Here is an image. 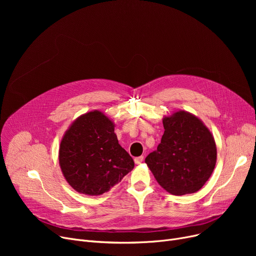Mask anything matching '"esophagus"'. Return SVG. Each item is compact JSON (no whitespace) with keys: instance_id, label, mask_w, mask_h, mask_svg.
Returning <instances> with one entry per match:
<instances>
[{"instance_id":"1","label":"esophagus","mask_w":256,"mask_h":256,"mask_svg":"<svg viewBox=\"0 0 256 256\" xmlns=\"http://www.w3.org/2000/svg\"><path fill=\"white\" fill-rule=\"evenodd\" d=\"M143 158H144L141 156L135 158V160H135V164H137V165H138V164H141V163L143 162Z\"/></svg>"}]
</instances>
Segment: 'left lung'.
<instances>
[{"instance_id":"obj_1","label":"left lung","mask_w":256,"mask_h":256,"mask_svg":"<svg viewBox=\"0 0 256 256\" xmlns=\"http://www.w3.org/2000/svg\"><path fill=\"white\" fill-rule=\"evenodd\" d=\"M163 124L162 140L145 163L167 192L180 196L199 191L216 165L214 137L196 116L184 111L165 117Z\"/></svg>"}]
</instances>
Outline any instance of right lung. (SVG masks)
<instances>
[{"label": "right lung", "mask_w": 256, "mask_h": 256, "mask_svg": "<svg viewBox=\"0 0 256 256\" xmlns=\"http://www.w3.org/2000/svg\"><path fill=\"white\" fill-rule=\"evenodd\" d=\"M59 163L67 182L92 196L109 191L135 166L119 145L113 122L100 111L78 117L65 132Z\"/></svg>", "instance_id": "obj_1"}]
</instances>
